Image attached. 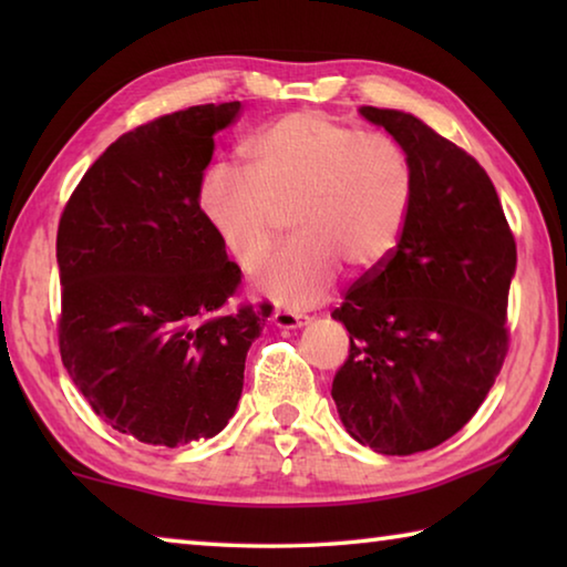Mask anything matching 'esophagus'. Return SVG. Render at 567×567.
Here are the masks:
<instances>
[{
    "instance_id": "34e87169",
    "label": "esophagus",
    "mask_w": 567,
    "mask_h": 567,
    "mask_svg": "<svg viewBox=\"0 0 567 567\" xmlns=\"http://www.w3.org/2000/svg\"><path fill=\"white\" fill-rule=\"evenodd\" d=\"M272 322L282 330H292V328H300V324L310 322V318H307V315H300V312H292V310H277L272 315Z\"/></svg>"
}]
</instances>
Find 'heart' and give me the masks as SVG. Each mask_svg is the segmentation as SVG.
Segmentation results:
<instances>
[{"label":"heart","mask_w":567,"mask_h":567,"mask_svg":"<svg viewBox=\"0 0 567 567\" xmlns=\"http://www.w3.org/2000/svg\"><path fill=\"white\" fill-rule=\"evenodd\" d=\"M243 157V169L207 172L199 207L245 272L262 265L290 213L295 239L257 275L260 295L315 305L340 267L372 272L395 249L415 195L410 155L395 137L292 112L257 132Z\"/></svg>","instance_id":"obj_1"}]
</instances>
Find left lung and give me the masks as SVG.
<instances>
[{
  "label": "left lung",
  "mask_w": 567,
  "mask_h": 567,
  "mask_svg": "<svg viewBox=\"0 0 567 567\" xmlns=\"http://www.w3.org/2000/svg\"><path fill=\"white\" fill-rule=\"evenodd\" d=\"M360 112L405 147L415 195L388 260L332 312L350 332L332 400L360 445L415 455L463 430L503 368L517 249L473 155L412 114Z\"/></svg>",
  "instance_id": "obj_1"
}]
</instances>
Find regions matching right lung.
Listing matches in <instances>:
<instances>
[{"instance_id":"obj_1","label":"right lung","mask_w":567,"mask_h":567,"mask_svg":"<svg viewBox=\"0 0 567 567\" xmlns=\"http://www.w3.org/2000/svg\"><path fill=\"white\" fill-rule=\"evenodd\" d=\"M239 102L197 104L124 132L84 172L56 229V340L92 410L140 443L217 435L243 395L270 302L229 310L243 270L199 207L215 132Z\"/></svg>"}]
</instances>
